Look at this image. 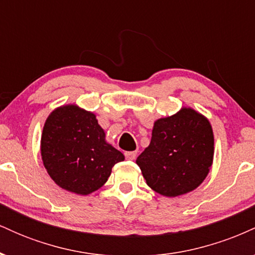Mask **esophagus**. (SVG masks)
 <instances>
[{"label":"esophagus","instance_id":"esophagus-1","mask_svg":"<svg viewBox=\"0 0 255 255\" xmlns=\"http://www.w3.org/2000/svg\"><path fill=\"white\" fill-rule=\"evenodd\" d=\"M125 156L127 159L129 160H134L136 158V151H131V152H126Z\"/></svg>","mask_w":255,"mask_h":255}]
</instances>
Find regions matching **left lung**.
Returning a JSON list of instances; mask_svg holds the SVG:
<instances>
[{"label":"left lung","instance_id":"1","mask_svg":"<svg viewBox=\"0 0 255 255\" xmlns=\"http://www.w3.org/2000/svg\"><path fill=\"white\" fill-rule=\"evenodd\" d=\"M213 152L210 121L197 110L183 107L154 121L150 145L136 158V164L150 188L175 198L203 183L212 166Z\"/></svg>","mask_w":255,"mask_h":255}]
</instances>
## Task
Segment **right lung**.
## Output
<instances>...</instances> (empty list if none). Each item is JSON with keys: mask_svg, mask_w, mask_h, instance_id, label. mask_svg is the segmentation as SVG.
<instances>
[{"mask_svg": "<svg viewBox=\"0 0 255 255\" xmlns=\"http://www.w3.org/2000/svg\"><path fill=\"white\" fill-rule=\"evenodd\" d=\"M43 164L58 187L89 195L107 182L111 169L125 160L105 140L96 115L75 104L52 110L40 139Z\"/></svg>", "mask_w": 255, "mask_h": 255, "instance_id": "1", "label": "right lung"}]
</instances>
